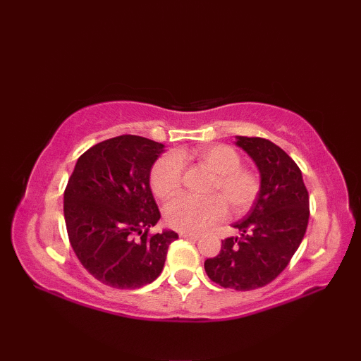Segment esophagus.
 <instances>
[{"mask_svg": "<svg viewBox=\"0 0 361 361\" xmlns=\"http://www.w3.org/2000/svg\"><path fill=\"white\" fill-rule=\"evenodd\" d=\"M180 237H183V239H190V240H198V239H200V235L192 234V233H186V231H181Z\"/></svg>", "mask_w": 361, "mask_h": 361, "instance_id": "1", "label": "esophagus"}]
</instances>
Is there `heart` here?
I'll return each mask as SVG.
<instances>
[{"label": "heart", "mask_w": 361, "mask_h": 361, "mask_svg": "<svg viewBox=\"0 0 361 361\" xmlns=\"http://www.w3.org/2000/svg\"><path fill=\"white\" fill-rule=\"evenodd\" d=\"M197 158L214 172L209 195L195 198L180 195L169 202L164 208L167 225L186 233H203L226 217L228 204L233 212H247L256 203L260 194L259 176L247 167H242V158L229 145H204L189 152L166 153L159 157L150 172V188L155 197L166 200L180 189L183 183V163ZM219 195L217 196L216 194Z\"/></svg>", "instance_id": "1"}]
</instances>
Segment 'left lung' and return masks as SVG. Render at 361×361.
<instances>
[{"label": "left lung", "instance_id": "1", "mask_svg": "<svg viewBox=\"0 0 361 361\" xmlns=\"http://www.w3.org/2000/svg\"><path fill=\"white\" fill-rule=\"evenodd\" d=\"M235 144L259 169L260 194L234 224L240 237L221 240L219 255L204 260V270L219 286L247 291L283 271L304 239L310 211L301 169L279 145L256 136H237Z\"/></svg>", "mask_w": 361, "mask_h": 361}]
</instances>
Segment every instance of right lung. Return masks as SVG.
<instances>
[{"instance_id":"obj_1","label":"right lung","mask_w":361,"mask_h":361,"mask_svg":"<svg viewBox=\"0 0 361 361\" xmlns=\"http://www.w3.org/2000/svg\"><path fill=\"white\" fill-rule=\"evenodd\" d=\"M164 145L122 135L90 147L75 163L63 194L70 243L85 270L113 288H140L163 271L178 234H149L161 217L150 169Z\"/></svg>"}]
</instances>
